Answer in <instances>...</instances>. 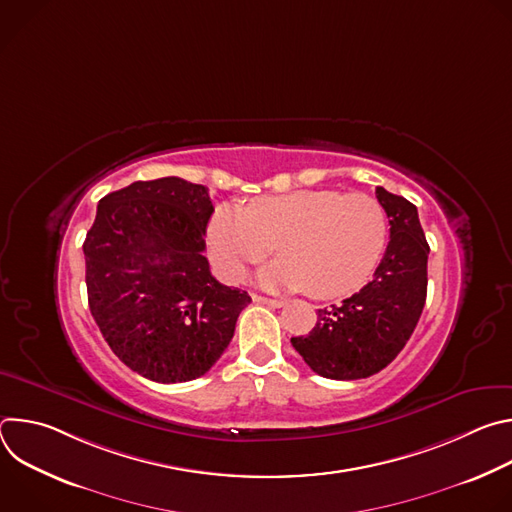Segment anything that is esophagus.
<instances>
[{
	"instance_id": "1",
	"label": "esophagus",
	"mask_w": 512,
	"mask_h": 512,
	"mask_svg": "<svg viewBox=\"0 0 512 512\" xmlns=\"http://www.w3.org/2000/svg\"><path fill=\"white\" fill-rule=\"evenodd\" d=\"M251 298H253V302L265 304V306H271V308H281V306H283L281 300H271V298H263V296H257V294H253Z\"/></svg>"
}]
</instances>
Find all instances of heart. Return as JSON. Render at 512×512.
<instances>
[{"label": "heart", "mask_w": 512, "mask_h": 512, "mask_svg": "<svg viewBox=\"0 0 512 512\" xmlns=\"http://www.w3.org/2000/svg\"><path fill=\"white\" fill-rule=\"evenodd\" d=\"M387 241L383 204L364 192L296 190L223 206L208 225L210 257L227 279H239L273 247L277 263L259 275L269 289H306L330 300L360 287Z\"/></svg>", "instance_id": "b5f03b06"}]
</instances>
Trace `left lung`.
<instances>
[{"mask_svg": "<svg viewBox=\"0 0 512 512\" xmlns=\"http://www.w3.org/2000/svg\"><path fill=\"white\" fill-rule=\"evenodd\" d=\"M389 218V245L373 279L338 306L318 310L306 336L291 338L308 367L334 381L383 371L411 338L427 296L429 245L415 204L377 186Z\"/></svg>", "mask_w": 512, "mask_h": 512, "instance_id": "obj_1", "label": "left lung"}]
</instances>
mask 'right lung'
Listing matches in <instances>:
<instances>
[{"label": "right lung", "instance_id": "1", "mask_svg": "<svg viewBox=\"0 0 512 512\" xmlns=\"http://www.w3.org/2000/svg\"><path fill=\"white\" fill-rule=\"evenodd\" d=\"M212 212L202 184L133 182L99 200L83 243L91 314L117 358L150 381L208 373L251 304L202 255Z\"/></svg>", "mask_w": 512, "mask_h": 512}]
</instances>
